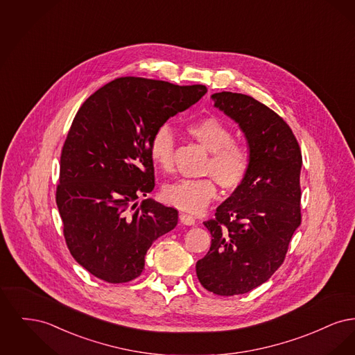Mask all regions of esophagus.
Listing matches in <instances>:
<instances>
[{
	"instance_id": "34e87169",
	"label": "esophagus",
	"mask_w": 355,
	"mask_h": 355,
	"mask_svg": "<svg viewBox=\"0 0 355 355\" xmlns=\"http://www.w3.org/2000/svg\"><path fill=\"white\" fill-rule=\"evenodd\" d=\"M180 220H181V222H182L184 225H187V226H193V225L196 223V218H194L193 216L185 214V213H181V214H180Z\"/></svg>"
}]
</instances>
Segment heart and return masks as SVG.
Listing matches in <instances>:
<instances>
[{
	"label": "heart",
	"instance_id": "b5f03b06",
	"mask_svg": "<svg viewBox=\"0 0 355 355\" xmlns=\"http://www.w3.org/2000/svg\"><path fill=\"white\" fill-rule=\"evenodd\" d=\"M187 135L210 152L202 168L207 177L180 180L162 187V198L181 210L200 213L217 196V184L225 191L242 185L252 168V153L248 145L234 139V132L216 117L193 121L186 125ZM175 139L169 125L155 129L149 141V154L158 169L170 173L174 168Z\"/></svg>",
	"mask_w": 355,
	"mask_h": 355
}]
</instances>
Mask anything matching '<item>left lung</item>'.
<instances>
[{"label":"left lung","mask_w":355,"mask_h":355,"mask_svg":"<svg viewBox=\"0 0 355 355\" xmlns=\"http://www.w3.org/2000/svg\"><path fill=\"white\" fill-rule=\"evenodd\" d=\"M211 100L238 122L252 153L245 182L203 222L211 246L196 265L206 290L230 297L262 285L284 263L302 220V154L290 126L262 102L232 92Z\"/></svg>","instance_id":"obj_1"}]
</instances>
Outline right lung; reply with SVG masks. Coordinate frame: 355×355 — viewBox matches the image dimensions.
Returning a JSON list of instances; mask_svg holds the SVG:
<instances>
[{"label":"right lung","instance_id":"1","mask_svg":"<svg viewBox=\"0 0 355 355\" xmlns=\"http://www.w3.org/2000/svg\"><path fill=\"white\" fill-rule=\"evenodd\" d=\"M207 92L141 77H119L78 109L61 152L55 202L73 258L94 277L123 284L141 275L158 236L178 211L153 200L149 141L157 128Z\"/></svg>","mask_w":355,"mask_h":355}]
</instances>
